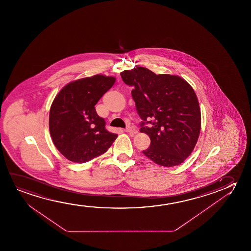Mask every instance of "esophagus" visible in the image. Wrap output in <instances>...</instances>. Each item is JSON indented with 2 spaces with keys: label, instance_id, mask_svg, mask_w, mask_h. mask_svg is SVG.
<instances>
[{
  "label": "esophagus",
  "instance_id": "34e87169",
  "mask_svg": "<svg viewBox=\"0 0 251 251\" xmlns=\"http://www.w3.org/2000/svg\"><path fill=\"white\" fill-rule=\"evenodd\" d=\"M125 131H126L127 133H129V134H137L138 133L137 130L132 127H127V128L125 129Z\"/></svg>",
  "mask_w": 251,
  "mask_h": 251
}]
</instances>
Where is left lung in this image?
I'll return each mask as SVG.
<instances>
[{"label": "left lung", "mask_w": 251, "mask_h": 251, "mask_svg": "<svg viewBox=\"0 0 251 251\" xmlns=\"http://www.w3.org/2000/svg\"><path fill=\"white\" fill-rule=\"evenodd\" d=\"M124 82L133 86L132 97L141 119V133L151 139L142 151L165 167L182 164L196 147L201 133V109L192 86L183 78L156 75L144 67L124 70ZM151 127L144 126L148 119Z\"/></svg>", "instance_id": "left-lung-1"}]
</instances>
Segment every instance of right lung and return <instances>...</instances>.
Here are the masks:
<instances>
[{
    "instance_id": "1",
    "label": "right lung",
    "mask_w": 251,
    "mask_h": 251,
    "mask_svg": "<svg viewBox=\"0 0 251 251\" xmlns=\"http://www.w3.org/2000/svg\"><path fill=\"white\" fill-rule=\"evenodd\" d=\"M116 78L96 75L67 84L53 100L49 127L53 143L67 159L86 163L106 152L117 134L105 128L95 105Z\"/></svg>"
}]
</instances>
